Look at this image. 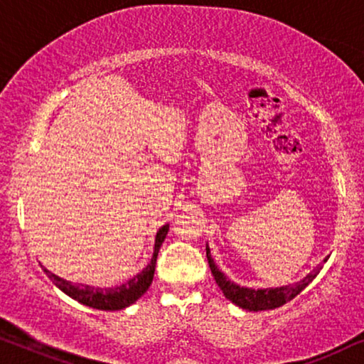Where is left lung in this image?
I'll return each instance as SVG.
<instances>
[{
	"label": "left lung",
	"instance_id": "obj_1",
	"mask_svg": "<svg viewBox=\"0 0 364 364\" xmlns=\"http://www.w3.org/2000/svg\"><path fill=\"white\" fill-rule=\"evenodd\" d=\"M206 258H208V263H210L211 273L215 276L216 284L220 287L223 294H225L230 301L238 304L240 308L248 309V311H263V309H274V308L283 306V304L291 301L294 296H298V294L301 293L314 278H316L319 269H321V266H318V268L311 271L306 278L301 279L296 284H289V287L269 288V289H251V288L238 287V284L228 279L226 276L218 269V266L211 258L210 248H208V246H206Z\"/></svg>",
	"mask_w": 364,
	"mask_h": 364
}]
</instances>
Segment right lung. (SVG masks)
Returning <instances> with one entry per match:
<instances>
[{"mask_svg":"<svg viewBox=\"0 0 364 364\" xmlns=\"http://www.w3.org/2000/svg\"><path fill=\"white\" fill-rule=\"evenodd\" d=\"M168 225L159 228L156 232V241H154V253L146 268L141 273L134 276L129 281H126L124 284L116 288H93V287H85V284H73L71 281L58 278L56 274L50 273L45 268V273L48 274L53 283L61 289L63 293H66L68 296H71L76 301L86 304L90 308L96 309H105V311H118L129 304H133L136 299H139L146 293V289L151 287V281L154 276V268H156V258L158 251L161 248L164 238L168 235Z\"/></svg>","mask_w":364,"mask_h":364,"instance_id":"add662e5","label":"right lung"}]
</instances>
